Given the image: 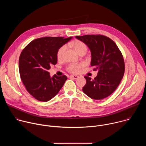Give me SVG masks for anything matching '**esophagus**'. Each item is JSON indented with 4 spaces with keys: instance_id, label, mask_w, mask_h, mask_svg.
Wrapping results in <instances>:
<instances>
[{
    "instance_id": "obj_1",
    "label": "esophagus",
    "mask_w": 146,
    "mask_h": 146,
    "mask_svg": "<svg viewBox=\"0 0 146 146\" xmlns=\"http://www.w3.org/2000/svg\"><path fill=\"white\" fill-rule=\"evenodd\" d=\"M70 77L71 78H73V79L76 80V79H77V78H78V76H73V75H71V76H70Z\"/></svg>"
}]
</instances>
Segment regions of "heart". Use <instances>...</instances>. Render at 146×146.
I'll return each mask as SVG.
<instances>
[{
    "label": "heart",
    "mask_w": 146,
    "mask_h": 146,
    "mask_svg": "<svg viewBox=\"0 0 146 146\" xmlns=\"http://www.w3.org/2000/svg\"><path fill=\"white\" fill-rule=\"evenodd\" d=\"M70 45L73 48V49L78 53L79 55L81 54H86L87 50V46L79 40H74L70 43ZM66 50V46L63 45L61 46L58 50L56 53V58L58 60H61L63 58L64 52ZM84 65L82 63L77 64H70L67 68V70L72 73H77L79 72L80 70L84 67Z\"/></svg>",
    "instance_id": "heart-1"
}]
</instances>
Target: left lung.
Here are the masks:
<instances>
[{"label":"left lung","instance_id":"left-lung-1","mask_svg":"<svg viewBox=\"0 0 146 146\" xmlns=\"http://www.w3.org/2000/svg\"><path fill=\"white\" fill-rule=\"evenodd\" d=\"M91 50V65L98 75L91 79L84 76L86 84L82 88L90 98L100 100L110 95L118 87L123 76L125 63L117 44L109 37L101 35L76 36Z\"/></svg>","mask_w":146,"mask_h":146}]
</instances>
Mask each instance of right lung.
Wrapping results in <instances>:
<instances>
[{
	"label": "right lung",
	"instance_id": "1",
	"mask_svg": "<svg viewBox=\"0 0 146 146\" xmlns=\"http://www.w3.org/2000/svg\"><path fill=\"white\" fill-rule=\"evenodd\" d=\"M72 38L44 37L29 43L19 58V74L28 92L36 99L47 102L54 98L64 85L65 75L51 77L48 70L57 63L58 49Z\"/></svg>",
	"mask_w": 146,
	"mask_h": 146
}]
</instances>
